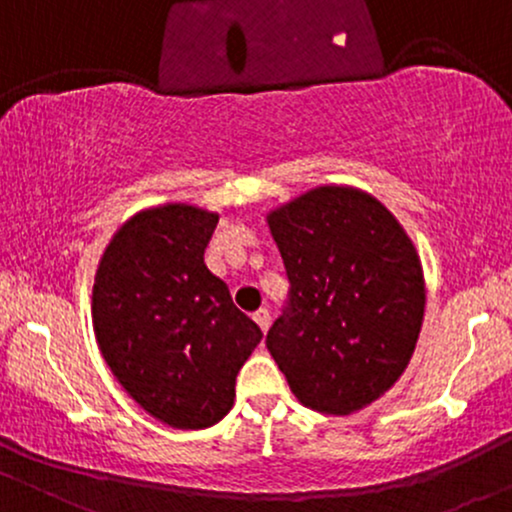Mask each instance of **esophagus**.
<instances>
[{"label": "esophagus", "instance_id": "obj_1", "mask_svg": "<svg viewBox=\"0 0 512 512\" xmlns=\"http://www.w3.org/2000/svg\"><path fill=\"white\" fill-rule=\"evenodd\" d=\"M252 320H255L257 325H260V330H262V332H267V330H269V325H272V315H269V310H267V308H260V310H257V313L252 315Z\"/></svg>", "mask_w": 512, "mask_h": 512}]
</instances>
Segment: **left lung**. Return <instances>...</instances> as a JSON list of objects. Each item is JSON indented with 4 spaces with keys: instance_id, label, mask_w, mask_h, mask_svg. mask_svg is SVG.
<instances>
[{
    "instance_id": "1",
    "label": "left lung",
    "mask_w": 512,
    "mask_h": 512,
    "mask_svg": "<svg viewBox=\"0 0 512 512\" xmlns=\"http://www.w3.org/2000/svg\"><path fill=\"white\" fill-rule=\"evenodd\" d=\"M267 223L291 284L269 354L303 407H368L409 366L424 322L414 243L383 202L346 185L308 190Z\"/></svg>"
}]
</instances>
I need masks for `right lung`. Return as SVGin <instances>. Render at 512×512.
I'll use <instances>...</instances> for the list:
<instances>
[{
  "label": "right lung",
  "instance_id": "obj_1",
  "mask_svg": "<svg viewBox=\"0 0 512 512\" xmlns=\"http://www.w3.org/2000/svg\"><path fill=\"white\" fill-rule=\"evenodd\" d=\"M219 214L161 204L120 226L96 269L98 349L146 414L197 431L219 424L262 332L204 264Z\"/></svg>",
  "mask_w": 512,
  "mask_h": 512
}]
</instances>
